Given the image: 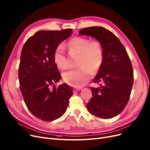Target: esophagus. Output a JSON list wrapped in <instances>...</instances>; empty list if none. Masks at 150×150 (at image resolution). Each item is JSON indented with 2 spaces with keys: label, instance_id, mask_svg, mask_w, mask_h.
<instances>
[{
  "label": "esophagus",
  "instance_id": "esophagus-1",
  "mask_svg": "<svg viewBox=\"0 0 150 150\" xmlns=\"http://www.w3.org/2000/svg\"><path fill=\"white\" fill-rule=\"evenodd\" d=\"M81 90V88H75L74 89V91L76 92V91H79Z\"/></svg>",
  "mask_w": 150,
  "mask_h": 150
}]
</instances>
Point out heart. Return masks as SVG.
<instances>
[{"label":"heart","instance_id":"b5f03b06","mask_svg":"<svg viewBox=\"0 0 150 150\" xmlns=\"http://www.w3.org/2000/svg\"><path fill=\"white\" fill-rule=\"evenodd\" d=\"M71 49L80 53L79 67L67 70L62 74L64 81L76 88L84 86L96 72L101 68L104 61V51L101 43L97 40L90 41L89 38L76 36L68 42ZM54 62L59 69L67 67L68 64L64 47L60 44L54 53ZM93 70H92V69Z\"/></svg>","mask_w":150,"mask_h":150}]
</instances>
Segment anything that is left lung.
<instances>
[{
	"instance_id": "1",
	"label": "left lung",
	"mask_w": 150,
	"mask_h": 150,
	"mask_svg": "<svg viewBox=\"0 0 150 150\" xmlns=\"http://www.w3.org/2000/svg\"><path fill=\"white\" fill-rule=\"evenodd\" d=\"M79 35L91 36L101 43L104 61L93 82L101 83L90 88L91 100L86 104L90 113L110 119L119 114L129 100L134 83V71L126 49L114 33L101 26L85 28Z\"/></svg>"
}]
</instances>
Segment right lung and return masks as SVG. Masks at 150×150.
Here are the masks:
<instances>
[{"label":"right lung","instance_id":"add662e5","mask_svg":"<svg viewBox=\"0 0 150 150\" xmlns=\"http://www.w3.org/2000/svg\"><path fill=\"white\" fill-rule=\"evenodd\" d=\"M73 33L41 30L28 39L22 49L18 69L20 88L30 112L44 121L60 117L73 94L66 83L55 84L62 79L54 62L55 48Z\"/></svg>","mask_w":150,"mask_h":150}]
</instances>
